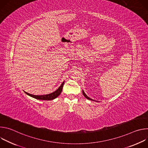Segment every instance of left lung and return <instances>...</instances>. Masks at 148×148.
Instances as JSON below:
<instances>
[{"label":"left lung","mask_w":148,"mask_h":148,"mask_svg":"<svg viewBox=\"0 0 148 148\" xmlns=\"http://www.w3.org/2000/svg\"><path fill=\"white\" fill-rule=\"evenodd\" d=\"M82 94H83V95H84V96L86 98H87L88 99H90V100H91V101H94V100H93V99H92L91 98H90V97H88L86 94H85V92H84V91L82 90Z\"/></svg>","instance_id":"left-lung-1"}]
</instances>
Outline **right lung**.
I'll return each mask as SVG.
<instances>
[{"label":"right lung","instance_id":"add662e5","mask_svg":"<svg viewBox=\"0 0 148 148\" xmlns=\"http://www.w3.org/2000/svg\"><path fill=\"white\" fill-rule=\"evenodd\" d=\"M64 81L62 82V83L61 84V85L59 87V88L56 90L54 92H52V93H50L49 94H46V95H32V94H29L26 92H25V93L33 97V98H34L36 99H41V100H53L55 98H56L58 95H60V94L61 93V91L62 90V87H63V86H64Z\"/></svg>","mask_w":148,"mask_h":148}]
</instances>
